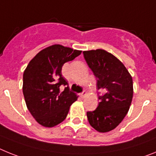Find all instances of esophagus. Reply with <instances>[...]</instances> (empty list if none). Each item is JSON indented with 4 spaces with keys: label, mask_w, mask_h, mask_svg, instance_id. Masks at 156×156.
<instances>
[{
    "label": "esophagus",
    "mask_w": 156,
    "mask_h": 156,
    "mask_svg": "<svg viewBox=\"0 0 156 156\" xmlns=\"http://www.w3.org/2000/svg\"><path fill=\"white\" fill-rule=\"evenodd\" d=\"M86 94H87L86 91H83L82 93H80V97H82V98H84L86 96Z\"/></svg>",
    "instance_id": "esophagus-1"
}]
</instances>
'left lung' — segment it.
Segmentation results:
<instances>
[{
	"label": "left lung",
	"instance_id": "obj_1",
	"mask_svg": "<svg viewBox=\"0 0 156 156\" xmlns=\"http://www.w3.org/2000/svg\"><path fill=\"white\" fill-rule=\"evenodd\" d=\"M84 58L96 78L99 96L97 108L87 112L89 122L100 133L112 130L128 113L133 94V78L122 63L104 49L84 51Z\"/></svg>",
	"mask_w": 156,
	"mask_h": 156
}]
</instances>
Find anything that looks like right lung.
Here are the masks:
<instances>
[{"label":"right lung","mask_w":156,"mask_h":156,"mask_svg":"<svg viewBox=\"0 0 156 156\" xmlns=\"http://www.w3.org/2000/svg\"><path fill=\"white\" fill-rule=\"evenodd\" d=\"M82 53V51L53 44L44 48L28 63L23 73V93L27 109L35 120L44 127H53L64 120L70 105L77 101L76 93L67 86L62 67Z\"/></svg>","instance_id":"add662e5"}]
</instances>
